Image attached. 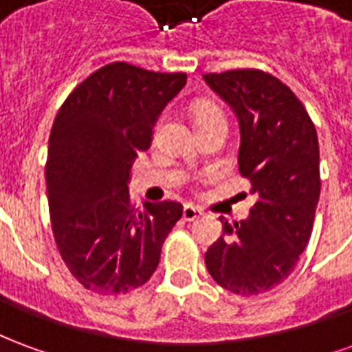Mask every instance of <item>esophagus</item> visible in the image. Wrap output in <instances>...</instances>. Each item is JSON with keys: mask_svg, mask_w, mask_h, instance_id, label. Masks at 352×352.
I'll use <instances>...</instances> for the list:
<instances>
[{"mask_svg": "<svg viewBox=\"0 0 352 352\" xmlns=\"http://www.w3.org/2000/svg\"><path fill=\"white\" fill-rule=\"evenodd\" d=\"M201 214H204V211H201V209H198V207L184 206V209H183L184 221H196V219H199Z\"/></svg>", "mask_w": 352, "mask_h": 352, "instance_id": "obj_1", "label": "esophagus"}]
</instances>
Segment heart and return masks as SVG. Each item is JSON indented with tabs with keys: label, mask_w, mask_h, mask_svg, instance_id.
I'll return each mask as SVG.
<instances>
[{
	"label": "heart",
	"mask_w": 352,
	"mask_h": 352,
	"mask_svg": "<svg viewBox=\"0 0 352 352\" xmlns=\"http://www.w3.org/2000/svg\"><path fill=\"white\" fill-rule=\"evenodd\" d=\"M194 118H196V122L204 124L207 120H213V118H226L224 113L221 111V107H217L214 103H209V101H199L194 105ZM164 122V118H160V122H158V128Z\"/></svg>",
	"instance_id": "obj_1"
}]
</instances>
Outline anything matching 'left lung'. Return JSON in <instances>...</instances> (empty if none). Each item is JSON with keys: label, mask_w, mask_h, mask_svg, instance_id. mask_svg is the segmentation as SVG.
Wrapping results in <instances>:
<instances>
[{"label": "left lung", "mask_w": 352, "mask_h": 352, "mask_svg": "<svg viewBox=\"0 0 352 352\" xmlns=\"http://www.w3.org/2000/svg\"><path fill=\"white\" fill-rule=\"evenodd\" d=\"M204 79L236 111L239 173L256 196L247 221L228 224L206 252L207 272L234 294L272 290L309 243L320 196L318 138L302 101L272 73L230 69Z\"/></svg>", "instance_id": "obj_1"}]
</instances>
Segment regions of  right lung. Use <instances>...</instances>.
Segmentation results:
<instances>
[{"instance_id":"1","label":"right lung","mask_w":352,"mask_h":352,"mask_svg":"<svg viewBox=\"0 0 352 352\" xmlns=\"http://www.w3.org/2000/svg\"><path fill=\"white\" fill-rule=\"evenodd\" d=\"M184 85L186 73L111 62L73 88L54 118L45 164L52 234L73 277L96 294L143 287L183 217L169 199L135 207L126 183Z\"/></svg>"}]
</instances>
